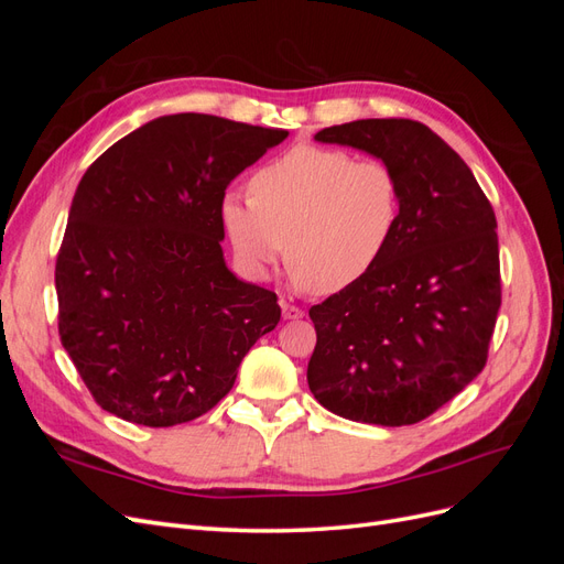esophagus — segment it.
Here are the masks:
<instances>
[{
  "label": "esophagus",
  "instance_id": "esophagus-1",
  "mask_svg": "<svg viewBox=\"0 0 564 564\" xmlns=\"http://www.w3.org/2000/svg\"><path fill=\"white\" fill-rule=\"evenodd\" d=\"M280 305H282V317L284 319H301L305 313L299 308V305H294V303H289V301H280Z\"/></svg>",
  "mask_w": 564,
  "mask_h": 564
}]
</instances>
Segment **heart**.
<instances>
[{
    "mask_svg": "<svg viewBox=\"0 0 564 564\" xmlns=\"http://www.w3.org/2000/svg\"><path fill=\"white\" fill-rule=\"evenodd\" d=\"M249 193L228 191L220 224L251 278H268L286 253L296 286L336 294L379 263L402 214V187L377 158L294 145L261 166Z\"/></svg>",
    "mask_w": 564,
    "mask_h": 564,
    "instance_id": "b5f03b06",
    "label": "heart"
}]
</instances>
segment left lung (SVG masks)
Masks as SVG:
<instances>
[{
    "instance_id": "8db88e82",
    "label": "left lung",
    "mask_w": 564,
    "mask_h": 564,
    "mask_svg": "<svg viewBox=\"0 0 564 564\" xmlns=\"http://www.w3.org/2000/svg\"><path fill=\"white\" fill-rule=\"evenodd\" d=\"M315 141L383 160L402 214L379 263L311 308V392L350 421L419 423L485 369L501 308L497 216L468 164L414 119H357Z\"/></svg>"
}]
</instances>
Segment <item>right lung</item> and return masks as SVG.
Segmentation results:
<instances>
[{
  "label": "right lung",
  "instance_id": "add662e5",
  "mask_svg": "<svg viewBox=\"0 0 564 564\" xmlns=\"http://www.w3.org/2000/svg\"><path fill=\"white\" fill-rule=\"evenodd\" d=\"M286 135L164 115L82 176L56 259L58 334L106 412L150 429L207 414L278 327L275 292L226 265L220 199Z\"/></svg>",
  "mask_w": 564,
  "mask_h": 564
}]
</instances>
